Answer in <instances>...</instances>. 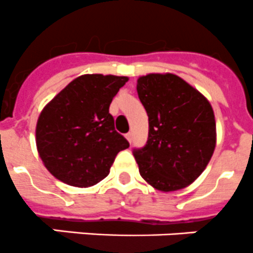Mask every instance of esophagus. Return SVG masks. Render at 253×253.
I'll return each instance as SVG.
<instances>
[{"label":"esophagus","instance_id":"34e87169","mask_svg":"<svg viewBox=\"0 0 253 253\" xmlns=\"http://www.w3.org/2000/svg\"><path fill=\"white\" fill-rule=\"evenodd\" d=\"M125 138L128 139V142H129V143H131V140H133V134H131V133L125 134Z\"/></svg>","mask_w":253,"mask_h":253}]
</instances>
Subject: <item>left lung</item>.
<instances>
[{"mask_svg": "<svg viewBox=\"0 0 253 253\" xmlns=\"http://www.w3.org/2000/svg\"><path fill=\"white\" fill-rule=\"evenodd\" d=\"M136 91L149 118L147 145L134 150L139 173L161 192L188 187L202 174L216 148L212 105L170 73L139 76Z\"/></svg>", "mask_w": 253, "mask_h": 253, "instance_id": "1", "label": "left lung"}]
</instances>
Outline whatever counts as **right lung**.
I'll return each instance as SVG.
<instances>
[{"label": "right lung", "instance_id": "right-lung-1", "mask_svg": "<svg viewBox=\"0 0 253 253\" xmlns=\"http://www.w3.org/2000/svg\"><path fill=\"white\" fill-rule=\"evenodd\" d=\"M128 80L81 75L46 104L37 119L36 147L55 178L79 188L91 187L109 174L118 153L129 148L109 113L111 100Z\"/></svg>", "mask_w": 253, "mask_h": 253}]
</instances>
